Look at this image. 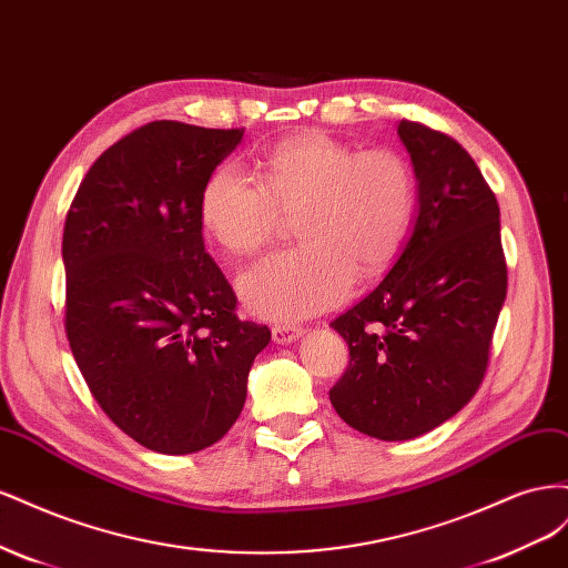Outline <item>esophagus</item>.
I'll list each match as a JSON object with an SVG mask.
<instances>
[{
	"mask_svg": "<svg viewBox=\"0 0 568 568\" xmlns=\"http://www.w3.org/2000/svg\"><path fill=\"white\" fill-rule=\"evenodd\" d=\"M301 334H303L301 326H288V324L274 326V329H272V338H274V343H280V346H288V343H296L301 338Z\"/></svg>",
	"mask_w": 568,
	"mask_h": 568,
	"instance_id": "34e87169",
	"label": "esophagus"
}]
</instances>
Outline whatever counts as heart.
Here are the masks:
<instances>
[{
    "mask_svg": "<svg viewBox=\"0 0 568 568\" xmlns=\"http://www.w3.org/2000/svg\"><path fill=\"white\" fill-rule=\"evenodd\" d=\"M257 180L225 165L203 184L199 215L234 255L261 251L282 215H296L298 246L270 253L239 277L253 315L303 320L336 305L355 272L372 277L400 253L415 220L417 189L398 151H355L324 132H303L257 163Z\"/></svg>",
    "mask_w": 568,
    "mask_h": 568,
    "instance_id": "obj_1",
    "label": "heart"
}]
</instances>
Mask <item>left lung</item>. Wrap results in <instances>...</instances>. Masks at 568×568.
Returning a JSON list of instances; mask_svg holds the SVG:
<instances>
[{"instance_id": "8db88e82", "label": "left lung", "mask_w": 568, "mask_h": 568, "mask_svg": "<svg viewBox=\"0 0 568 568\" xmlns=\"http://www.w3.org/2000/svg\"><path fill=\"white\" fill-rule=\"evenodd\" d=\"M417 217L374 291L332 322L351 363L329 390L338 417L379 440H409L467 405L488 367L507 296L500 209L453 136L400 120Z\"/></svg>"}]
</instances>
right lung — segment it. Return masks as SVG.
Instances as JSON below:
<instances>
[{
	"mask_svg": "<svg viewBox=\"0 0 568 568\" xmlns=\"http://www.w3.org/2000/svg\"><path fill=\"white\" fill-rule=\"evenodd\" d=\"M244 130L156 120L101 153L63 227L65 334L94 400L144 448L199 453L246 403L270 329L203 246L199 203Z\"/></svg>",
	"mask_w": 568,
	"mask_h": 568,
	"instance_id": "1",
	"label": "right lung"
}]
</instances>
